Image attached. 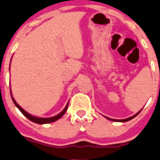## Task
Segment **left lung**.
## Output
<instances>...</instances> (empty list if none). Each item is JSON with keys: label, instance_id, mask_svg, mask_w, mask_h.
Here are the masks:
<instances>
[{"label": "left lung", "instance_id": "1", "mask_svg": "<svg viewBox=\"0 0 160 160\" xmlns=\"http://www.w3.org/2000/svg\"><path fill=\"white\" fill-rule=\"evenodd\" d=\"M141 111H142V110H141ZM141 111H139L137 113V114H135L134 116H133V117H129V118H127V119L115 120V119H111V118H108V117H106V118H107V119H108V120H110V121H117V122H126V121H130V120L133 119V118H134L135 117H137V116L139 114V112H140Z\"/></svg>", "mask_w": 160, "mask_h": 160}]
</instances>
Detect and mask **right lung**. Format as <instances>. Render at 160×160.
<instances>
[{"label": "right lung", "mask_w": 160, "mask_h": 160, "mask_svg": "<svg viewBox=\"0 0 160 160\" xmlns=\"http://www.w3.org/2000/svg\"><path fill=\"white\" fill-rule=\"evenodd\" d=\"M10 95H11V97H12L11 93H10ZM12 99H13V102L14 103L15 106H16V107H17L19 110H20V112L22 113L23 115L25 116L26 117H27V118H28L30 121H33V122H35V123H37V124H48V123H52V122H54V121H57V120L60 119V118H61V117H62L64 114H65V112H66V110H67V108H68V105H69V103H67V105L65 106V108H64L63 111L61 112V113H59L58 115L55 116V117H50V118H40V117H34V116H31V114H29V113H27V112L24 110V109L20 107V106H19L17 103H16V101L14 100V99H13V97H12Z\"/></svg>", "instance_id": "right-lung-1"}]
</instances>
